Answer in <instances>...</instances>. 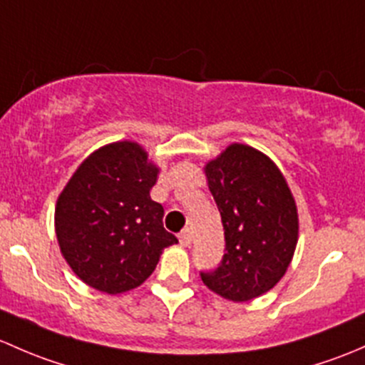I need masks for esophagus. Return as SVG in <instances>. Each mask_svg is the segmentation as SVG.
<instances>
[{"mask_svg": "<svg viewBox=\"0 0 365 365\" xmlns=\"http://www.w3.org/2000/svg\"><path fill=\"white\" fill-rule=\"evenodd\" d=\"M179 242H181V246L187 247L191 244V230L190 228H184L181 232V235H179Z\"/></svg>", "mask_w": 365, "mask_h": 365, "instance_id": "esophagus-1", "label": "esophagus"}]
</instances>
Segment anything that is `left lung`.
Returning a JSON list of instances; mask_svg holds the SVG:
<instances>
[{
    "label": "left lung",
    "mask_w": 365,
    "mask_h": 365,
    "mask_svg": "<svg viewBox=\"0 0 365 365\" xmlns=\"http://www.w3.org/2000/svg\"><path fill=\"white\" fill-rule=\"evenodd\" d=\"M225 230L223 260L200 272L214 294L234 302L264 295L294 258L299 214L287 179L269 156L232 144L204 168Z\"/></svg>",
    "instance_id": "8db88e82"
}]
</instances>
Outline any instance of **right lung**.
<instances>
[{
	"instance_id": "add662e5",
	"label": "right lung",
	"mask_w": 365,
	"mask_h": 365,
	"mask_svg": "<svg viewBox=\"0 0 365 365\" xmlns=\"http://www.w3.org/2000/svg\"><path fill=\"white\" fill-rule=\"evenodd\" d=\"M160 168L137 142L107 144L71 175L56 204L59 250L75 274L108 295L140 287L178 237L151 200Z\"/></svg>"
}]
</instances>
